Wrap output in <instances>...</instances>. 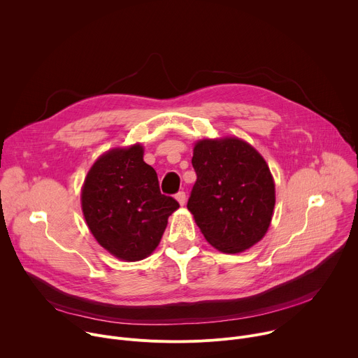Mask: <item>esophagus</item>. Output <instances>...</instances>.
I'll return each mask as SVG.
<instances>
[{
    "mask_svg": "<svg viewBox=\"0 0 358 358\" xmlns=\"http://www.w3.org/2000/svg\"><path fill=\"white\" fill-rule=\"evenodd\" d=\"M176 199L180 202V206H184L185 201H187V195H185V192H184V191L177 192V194H176Z\"/></svg>",
    "mask_w": 358,
    "mask_h": 358,
    "instance_id": "1",
    "label": "esophagus"
}]
</instances>
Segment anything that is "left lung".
<instances>
[{
    "label": "left lung",
    "mask_w": 358,
    "mask_h": 358,
    "mask_svg": "<svg viewBox=\"0 0 358 358\" xmlns=\"http://www.w3.org/2000/svg\"><path fill=\"white\" fill-rule=\"evenodd\" d=\"M196 181L187 208L206 236L224 253L259 242L272 221L275 182L259 152L236 137L195 143Z\"/></svg>",
    "instance_id": "left-lung-1"
}]
</instances>
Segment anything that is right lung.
<instances>
[{
    "instance_id": "add662e5",
    "label": "right lung",
    "mask_w": 358,
    "mask_h": 358,
    "mask_svg": "<svg viewBox=\"0 0 358 358\" xmlns=\"http://www.w3.org/2000/svg\"><path fill=\"white\" fill-rule=\"evenodd\" d=\"M82 211L96 241L113 257L136 262L157 248L169 217L180 207L160 192L143 147L113 148L100 156L82 187Z\"/></svg>"
}]
</instances>
